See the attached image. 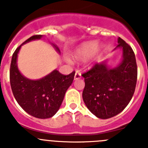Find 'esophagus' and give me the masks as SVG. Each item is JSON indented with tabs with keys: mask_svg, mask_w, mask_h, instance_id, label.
<instances>
[{
	"mask_svg": "<svg viewBox=\"0 0 148 148\" xmlns=\"http://www.w3.org/2000/svg\"><path fill=\"white\" fill-rule=\"evenodd\" d=\"M82 78V74L78 70H76L75 73V76H74V80H78V79H80Z\"/></svg>",
	"mask_w": 148,
	"mask_h": 148,
	"instance_id": "esophagus-1",
	"label": "esophagus"
}]
</instances>
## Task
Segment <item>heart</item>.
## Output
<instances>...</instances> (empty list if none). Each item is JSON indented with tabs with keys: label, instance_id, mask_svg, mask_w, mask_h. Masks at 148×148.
Wrapping results in <instances>:
<instances>
[{
	"label": "heart",
	"instance_id": "obj_1",
	"mask_svg": "<svg viewBox=\"0 0 148 148\" xmlns=\"http://www.w3.org/2000/svg\"><path fill=\"white\" fill-rule=\"evenodd\" d=\"M101 48V46L98 45L96 41L84 43L73 52L72 54V58L75 61H84L90 58L89 64H90L92 59L99 54ZM66 61L69 63H71L70 60L67 59Z\"/></svg>",
	"mask_w": 148,
	"mask_h": 148
}]
</instances>
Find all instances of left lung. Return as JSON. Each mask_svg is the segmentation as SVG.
<instances>
[{"mask_svg": "<svg viewBox=\"0 0 148 148\" xmlns=\"http://www.w3.org/2000/svg\"><path fill=\"white\" fill-rule=\"evenodd\" d=\"M121 59L115 67L108 64V59L96 64L84 73L85 87L82 97L89 110L101 119L112 118L126 108L133 97L137 81V65L133 49L118 38Z\"/></svg>", "mask_w": 148, "mask_h": 148, "instance_id": "8db88e82", "label": "left lung"}]
</instances>
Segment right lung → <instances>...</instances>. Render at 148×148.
Masks as SVG:
<instances>
[{"label": "right lung", "mask_w": 148, "mask_h": 148, "mask_svg": "<svg viewBox=\"0 0 148 148\" xmlns=\"http://www.w3.org/2000/svg\"><path fill=\"white\" fill-rule=\"evenodd\" d=\"M43 36L33 35L17 48L12 55L10 72L11 88L17 102L28 114L38 119L51 118L58 112L75 75V72L64 75L54 70L40 79L32 80L21 73L17 62L21 47L32 40L41 39ZM50 44L60 54L57 45Z\"/></svg>", "instance_id": "1"}]
</instances>
